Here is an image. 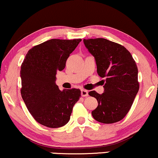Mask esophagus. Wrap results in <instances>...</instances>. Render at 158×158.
<instances>
[{
    "label": "esophagus",
    "instance_id": "1",
    "mask_svg": "<svg viewBox=\"0 0 158 158\" xmlns=\"http://www.w3.org/2000/svg\"><path fill=\"white\" fill-rule=\"evenodd\" d=\"M81 95H82V97L89 96V91L85 90V89H81Z\"/></svg>",
    "mask_w": 158,
    "mask_h": 158
}]
</instances>
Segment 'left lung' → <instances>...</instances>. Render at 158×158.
Masks as SVG:
<instances>
[{"instance_id":"obj_1","label":"left lung","mask_w":158,"mask_h":158,"mask_svg":"<svg viewBox=\"0 0 158 158\" xmlns=\"http://www.w3.org/2000/svg\"><path fill=\"white\" fill-rule=\"evenodd\" d=\"M83 42L95 58L98 75L106 77L102 94L95 91L89 93L98 102L91 114L101 123L117 122L129 112L139 91L135 61L124 46L116 42L102 38L83 40Z\"/></svg>"}]
</instances>
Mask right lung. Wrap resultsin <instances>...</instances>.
Segmentation results:
<instances>
[{"instance_id": "obj_1", "label": "right lung", "mask_w": 158, "mask_h": 158, "mask_svg": "<svg viewBox=\"0 0 158 158\" xmlns=\"http://www.w3.org/2000/svg\"><path fill=\"white\" fill-rule=\"evenodd\" d=\"M80 42L81 39L46 41L29 50L21 65L23 100L34 119L48 127L67 124L81 96L80 89L60 91L56 84L57 71L64 69Z\"/></svg>"}]
</instances>
